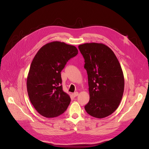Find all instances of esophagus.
<instances>
[{
	"instance_id": "esophagus-1",
	"label": "esophagus",
	"mask_w": 149,
	"mask_h": 149,
	"mask_svg": "<svg viewBox=\"0 0 149 149\" xmlns=\"http://www.w3.org/2000/svg\"><path fill=\"white\" fill-rule=\"evenodd\" d=\"M73 96L74 97H77V96H78V95H79V92H74V93H73Z\"/></svg>"
}]
</instances>
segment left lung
I'll return each instance as SVG.
<instances>
[{"label": "left lung", "mask_w": 149, "mask_h": 149, "mask_svg": "<svg viewBox=\"0 0 149 149\" xmlns=\"http://www.w3.org/2000/svg\"><path fill=\"white\" fill-rule=\"evenodd\" d=\"M79 49L88 76L90 100L84 109L95 118H105L118 108L123 95L124 78L120 63L103 43H84Z\"/></svg>", "instance_id": "obj_1"}]
</instances>
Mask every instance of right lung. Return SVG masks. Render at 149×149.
I'll return each mask as SVG.
<instances>
[{
    "mask_svg": "<svg viewBox=\"0 0 149 149\" xmlns=\"http://www.w3.org/2000/svg\"><path fill=\"white\" fill-rule=\"evenodd\" d=\"M78 52L73 45L54 41L43 46L36 54L28 74L26 87L31 103L41 115L54 118L67 109L70 98L63 91L60 72Z\"/></svg>",
    "mask_w": 149,
    "mask_h": 149,
    "instance_id": "right-lung-1",
    "label": "right lung"
}]
</instances>
